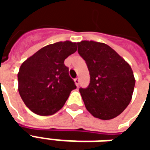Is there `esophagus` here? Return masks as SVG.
<instances>
[{
  "mask_svg": "<svg viewBox=\"0 0 150 150\" xmlns=\"http://www.w3.org/2000/svg\"><path fill=\"white\" fill-rule=\"evenodd\" d=\"M79 78H76L75 79V84H76V86H79Z\"/></svg>",
  "mask_w": 150,
  "mask_h": 150,
  "instance_id": "34e87169",
  "label": "esophagus"
}]
</instances>
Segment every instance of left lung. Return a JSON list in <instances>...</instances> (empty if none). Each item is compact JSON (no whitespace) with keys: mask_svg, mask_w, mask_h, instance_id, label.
Wrapping results in <instances>:
<instances>
[{"mask_svg":"<svg viewBox=\"0 0 150 150\" xmlns=\"http://www.w3.org/2000/svg\"><path fill=\"white\" fill-rule=\"evenodd\" d=\"M77 44L90 72L89 86L79 89L85 107L96 118L113 119L132 100L135 86L132 68L105 43L85 40Z\"/></svg>","mask_w":150,"mask_h":150,"instance_id":"obj_1","label":"left lung"}]
</instances>
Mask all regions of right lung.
<instances>
[{
	"mask_svg": "<svg viewBox=\"0 0 150 150\" xmlns=\"http://www.w3.org/2000/svg\"><path fill=\"white\" fill-rule=\"evenodd\" d=\"M76 50V42H59L44 46L22 62L18 74V91L33 112L49 116L63 107L76 88L64 60Z\"/></svg>",
	"mask_w": 150,
	"mask_h": 150,
	"instance_id": "1",
	"label": "right lung"
}]
</instances>
